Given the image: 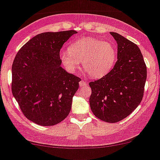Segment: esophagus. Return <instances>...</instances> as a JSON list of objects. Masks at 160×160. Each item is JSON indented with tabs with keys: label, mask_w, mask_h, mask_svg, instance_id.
I'll return each instance as SVG.
<instances>
[{
	"label": "esophagus",
	"mask_w": 160,
	"mask_h": 160,
	"mask_svg": "<svg viewBox=\"0 0 160 160\" xmlns=\"http://www.w3.org/2000/svg\"><path fill=\"white\" fill-rule=\"evenodd\" d=\"M79 84H80V87H84V86H87V83H86L84 80H81V81H80Z\"/></svg>",
	"instance_id": "obj_1"
}]
</instances>
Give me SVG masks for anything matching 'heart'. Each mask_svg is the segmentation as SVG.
Listing matches in <instances>:
<instances>
[{"label":"heart","mask_w":160,"mask_h":160,"mask_svg":"<svg viewBox=\"0 0 160 160\" xmlns=\"http://www.w3.org/2000/svg\"><path fill=\"white\" fill-rule=\"evenodd\" d=\"M117 55L112 43L87 37L73 41L68 50L60 53V58L69 71L74 72L82 61L83 69L90 77L101 78L112 70Z\"/></svg>","instance_id":"heart-1"}]
</instances>
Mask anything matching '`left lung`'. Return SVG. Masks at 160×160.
<instances>
[{"instance_id": "obj_1", "label": "left lung", "mask_w": 160, "mask_h": 160, "mask_svg": "<svg viewBox=\"0 0 160 160\" xmlns=\"http://www.w3.org/2000/svg\"><path fill=\"white\" fill-rule=\"evenodd\" d=\"M117 43V61L114 67L91 87L92 112L102 121L123 120L142 101L147 80V66L137 45L122 35L110 32Z\"/></svg>"}]
</instances>
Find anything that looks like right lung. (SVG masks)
<instances>
[{
  "label": "right lung",
  "instance_id": "obj_1",
  "mask_svg": "<svg viewBox=\"0 0 160 160\" xmlns=\"http://www.w3.org/2000/svg\"><path fill=\"white\" fill-rule=\"evenodd\" d=\"M76 31L46 32L19 50L12 64V93L23 114L40 126H53L70 113L80 77L60 66V51Z\"/></svg>",
  "mask_w": 160,
  "mask_h": 160
}]
</instances>
